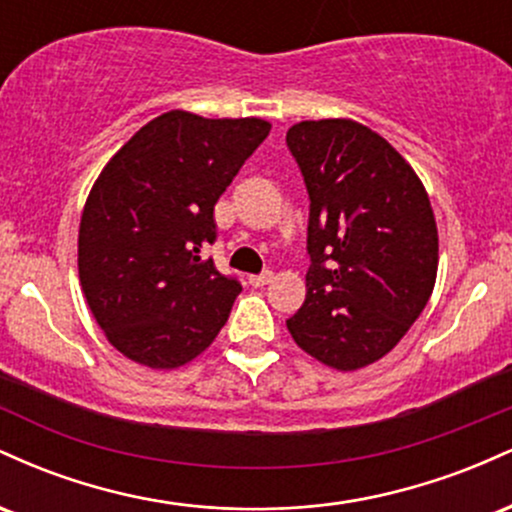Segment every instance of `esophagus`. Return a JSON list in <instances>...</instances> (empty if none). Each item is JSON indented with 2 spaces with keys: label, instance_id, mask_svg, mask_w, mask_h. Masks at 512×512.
Wrapping results in <instances>:
<instances>
[{
  "label": "esophagus",
  "instance_id": "1",
  "mask_svg": "<svg viewBox=\"0 0 512 512\" xmlns=\"http://www.w3.org/2000/svg\"><path fill=\"white\" fill-rule=\"evenodd\" d=\"M272 279H274L272 272H262V274H252V276H248L250 286H257V289H260V286H267Z\"/></svg>",
  "mask_w": 512,
  "mask_h": 512
}]
</instances>
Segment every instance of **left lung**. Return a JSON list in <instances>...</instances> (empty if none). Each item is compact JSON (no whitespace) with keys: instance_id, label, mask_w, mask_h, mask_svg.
<instances>
[{"instance_id":"obj_1","label":"left lung","mask_w":512,"mask_h":512,"mask_svg":"<svg viewBox=\"0 0 512 512\" xmlns=\"http://www.w3.org/2000/svg\"><path fill=\"white\" fill-rule=\"evenodd\" d=\"M286 144L310 195L313 262L286 327L315 361L361 370L395 349L436 286L431 199L407 158L356 120L296 122Z\"/></svg>"}]
</instances>
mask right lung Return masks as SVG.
<instances>
[{
	"instance_id": "obj_1",
	"label": "right lung",
	"mask_w": 512,
	"mask_h": 512,
	"mask_svg": "<svg viewBox=\"0 0 512 512\" xmlns=\"http://www.w3.org/2000/svg\"><path fill=\"white\" fill-rule=\"evenodd\" d=\"M260 117L168 110L105 163L79 223V281L129 361L173 370L207 351L243 286L216 272L214 204L267 139Z\"/></svg>"
}]
</instances>
